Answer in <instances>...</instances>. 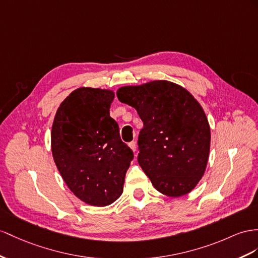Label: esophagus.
Listing matches in <instances>:
<instances>
[{
    "label": "esophagus",
    "mask_w": 258,
    "mask_h": 258,
    "mask_svg": "<svg viewBox=\"0 0 258 258\" xmlns=\"http://www.w3.org/2000/svg\"><path fill=\"white\" fill-rule=\"evenodd\" d=\"M128 146H130V148L135 153V151H136V143H135V142H131V143L128 144Z\"/></svg>",
    "instance_id": "esophagus-1"
}]
</instances>
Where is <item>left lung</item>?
<instances>
[{
  "instance_id": "8db88e82",
  "label": "left lung",
  "mask_w": 258,
  "mask_h": 258,
  "mask_svg": "<svg viewBox=\"0 0 258 258\" xmlns=\"http://www.w3.org/2000/svg\"><path fill=\"white\" fill-rule=\"evenodd\" d=\"M116 96L144 123L137 160L154 187L170 197L192 192L206 171L210 149V126L201 103L169 81L123 86Z\"/></svg>"
}]
</instances>
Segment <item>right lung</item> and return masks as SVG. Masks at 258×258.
I'll return each mask as SVG.
<instances>
[{
    "mask_svg": "<svg viewBox=\"0 0 258 258\" xmlns=\"http://www.w3.org/2000/svg\"><path fill=\"white\" fill-rule=\"evenodd\" d=\"M114 91L79 87L57 108L51 150L66 185L82 202L96 207L114 203L134 155L121 141L110 116Z\"/></svg>",
    "mask_w": 258,
    "mask_h": 258,
    "instance_id": "1",
    "label": "right lung"
}]
</instances>
